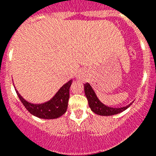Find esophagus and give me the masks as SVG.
<instances>
[{
  "mask_svg": "<svg viewBox=\"0 0 156 156\" xmlns=\"http://www.w3.org/2000/svg\"><path fill=\"white\" fill-rule=\"evenodd\" d=\"M76 77L77 80H84L85 77H84V73L82 71V70H80L79 72H78V73L76 74Z\"/></svg>",
  "mask_w": 156,
  "mask_h": 156,
  "instance_id": "obj_1",
  "label": "esophagus"
}]
</instances>
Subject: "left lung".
Here are the masks:
<instances>
[{"label":"left lung","instance_id":"8db88e82","mask_svg":"<svg viewBox=\"0 0 156 156\" xmlns=\"http://www.w3.org/2000/svg\"><path fill=\"white\" fill-rule=\"evenodd\" d=\"M84 92L88 100V105H89V107L90 108L91 111L99 115L108 116V115H116V114L125 111L132 104V102L129 103L127 105L120 107V108H113V107L105 105L99 100L92 87L88 83L84 84Z\"/></svg>","mask_w":156,"mask_h":156}]
</instances>
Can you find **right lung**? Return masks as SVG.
<instances>
[{
    "label": "right lung",
    "mask_w": 156,
    "mask_h": 156,
    "mask_svg": "<svg viewBox=\"0 0 156 156\" xmlns=\"http://www.w3.org/2000/svg\"><path fill=\"white\" fill-rule=\"evenodd\" d=\"M73 80L65 83L57 91L53 97L46 102L41 104H34L29 102L22 97L16 88L18 97L32 115L41 119H57L62 115L67 110L68 101L69 98V88L71 87ZM15 87V86H14Z\"/></svg>",
    "instance_id": "add662e5"
}]
</instances>
